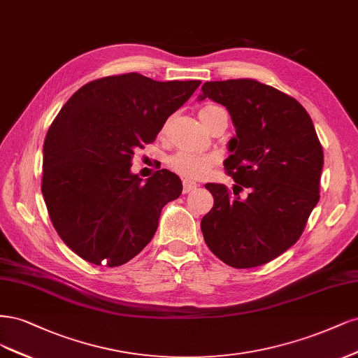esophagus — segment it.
Instances as JSON below:
<instances>
[{
  "label": "esophagus",
  "instance_id": "1",
  "mask_svg": "<svg viewBox=\"0 0 358 358\" xmlns=\"http://www.w3.org/2000/svg\"><path fill=\"white\" fill-rule=\"evenodd\" d=\"M196 187H198V184L196 182L189 181V180H182V193H189V192L194 190Z\"/></svg>",
  "mask_w": 358,
  "mask_h": 358
}]
</instances>
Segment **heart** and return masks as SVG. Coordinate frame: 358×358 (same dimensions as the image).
Returning a JSON list of instances; mask_svg holds the SVG:
<instances>
[{
  "instance_id": "1",
  "label": "heart",
  "mask_w": 358,
  "mask_h": 358,
  "mask_svg": "<svg viewBox=\"0 0 358 358\" xmlns=\"http://www.w3.org/2000/svg\"><path fill=\"white\" fill-rule=\"evenodd\" d=\"M217 110H222V107L214 106H205L199 111V117L205 123L208 120ZM168 166L171 171H174L176 174L189 178V180H202L208 177L214 166H215V159L210 155H202L190 152V150H180V152L174 153L168 157Z\"/></svg>"
}]
</instances>
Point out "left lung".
I'll use <instances>...</instances> for the list:
<instances>
[{
  "mask_svg": "<svg viewBox=\"0 0 358 358\" xmlns=\"http://www.w3.org/2000/svg\"><path fill=\"white\" fill-rule=\"evenodd\" d=\"M201 99L224 106L236 129L224 169L236 182H208L214 206L201 229L206 245L236 269L256 268L301 238L320 199L322 147L293 96L252 78L206 82ZM249 189L247 199L238 193Z\"/></svg>",
  "mask_w": 358,
  "mask_h": 358,
  "instance_id": "1",
  "label": "left lung"
}]
</instances>
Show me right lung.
<instances>
[{"label":"right lung","instance_id":"1","mask_svg":"<svg viewBox=\"0 0 358 358\" xmlns=\"http://www.w3.org/2000/svg\"><path fill=\"white\" fill-rule=\"evenodd\" d=\"M199 85L108 76L80 87L57 113L43 145L41 192L57 235L77 256L114 268L152 241L181 180L160 169L143 182L131 174L132 157Z\"/></svg>","mask_w":358,"mask_h":358}]
</instances>
